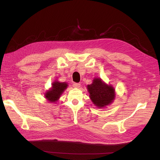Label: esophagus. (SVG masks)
Segmentation results:
<instances>
[{
    "label": "esophagus",
    "instance_id": "obj_1",
    "mask_svg": "<svg viewBox=\"0 0 160 160\" xmlns=\"http://www.w3.org/2000/svg\"><path fill=\"white\" fill-rule=\"evenodd\" d=\"M72 87L75 88H79L81 87V84L80 83H74L72 84Z\"/></svg>",
    "mask_w": 160,
    "mask_h": 160
}]
</instances>
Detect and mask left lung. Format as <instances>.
Returning a JSON list of instances; mask_svg holds the SVG:
<instances>
[{"mask_svg":"<svg viewBox=\"0 0 160 160\" xmlns=\"http://www.w3.org/2000/svg\"><path fill=\"white\" fill-rule=\"evenodd\" d=\"M89 98L98 108H103L113 102L115 90L111 85H108L99 77H95L93 82L87 86Z\"/></svg>","mask_w":160,"mask_h":160,"instance_id":"left-lung-1","label":"left lung"}]
</instances>
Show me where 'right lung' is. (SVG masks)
Here are the masks:
<instances>
[{"instance_id": "right-lung-1", "label": "right lung", "mask_w": 160, "mask_h": 160, "mask_svg": "<svg viewBox=\"0 0 160 160\" xmlns=\"http://www.w3.org/2000/svg\"><path fill=\"white\" fill-rule=\"evenodd\" d=\"M68 87L66 82H59L55 80L51 84V88L45 93V98L49 103H56L61 95Z\"/></svg>"}]
</instances>
